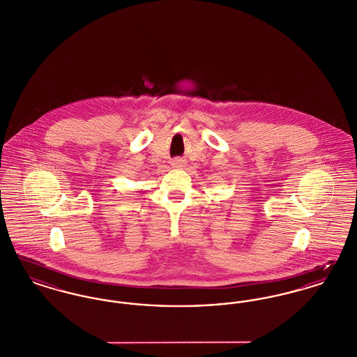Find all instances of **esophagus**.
Here are the masks:
<instances>
[{
  "label": "esophagus",
  "instance_id": "obj_1",
  "mask_svg": "<svg viewBox=\"0 0 357 357\" xmlns=\"http://www.w3.org/2000/svg\"><path fill=\"white\" fill-rule=\"evenodd\" d=\"M182 165H183V162H182V160H179V159H175V160L172 162V166H174V167H176V169L182 167Z\"/></svg>",
  "mask_w": 357,
  "mask_h": 357
}]
</instances>
